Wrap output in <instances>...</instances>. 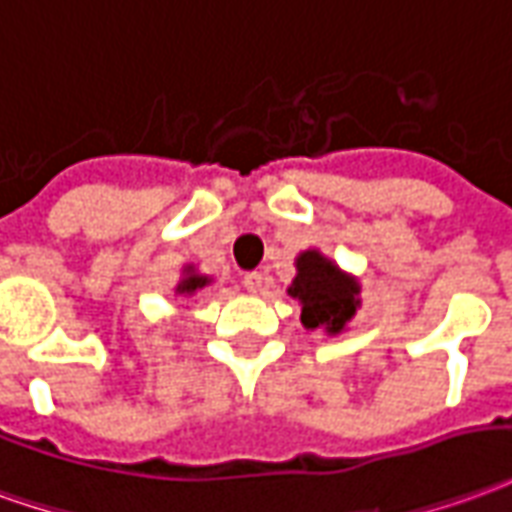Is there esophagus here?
<instances>
[{
    "instance_id": "obj_1",
    "label": "esophagus",
    "mask_w": 512,
    "mask_h": 512,
    "mask_svg": "<svg viewBox=\"0 0 512 512\" xmlns=\"http://www.w3.org/2000/svg\"><path fill=\"white\" fill-rule=\"evenodd\" d=\"M244 285H246V291H263V285H266V277L260 274V271H246L244 274Z\"/></svg>"
}]
</instances>
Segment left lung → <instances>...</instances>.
I'll return each instance as SVG.
<instances>
[{"instance_id":"left-lung-1","label":"left lung","mask_w":512,"mask_h":512,"mask_svg":"<svg viewBox=\"0 0 512 512\" xmlns=\"http://www.w3.org/2000/svg\"><path fill=\"white\" fill-rule=\"evenodd\" d=\"M296 271L299 274L293 277L288 293L302 302V324L307 330L324 327L327 332H341L360 305L357 282L341 274V268L332 266L318 252H305L299 257Z\"/></svg>"}]
</instances>
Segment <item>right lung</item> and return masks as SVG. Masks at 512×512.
<instances>
[{
  "mask_svg": "<svg viewBox=\"0 0 512 512\" xmlns=\"http://www.w3.org/2000/svg\"><path fill=\"white\" fill-rule=\"evenodd\" d=\"M205 285H207V277H199V274H194V271H188V277L177 285V291L191 296V293H196L199 288H205Z\"/></svg>",
  "mask_w": 512,
  "mask_h": 512,
  "instance_id": "add662e5",
  "label": "right lung"
}]
</instances>
